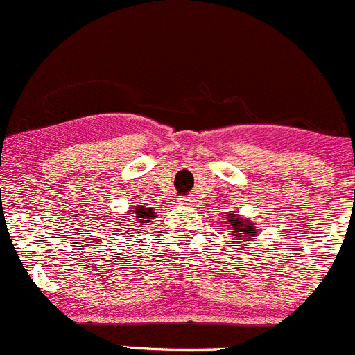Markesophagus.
Instances as JSON below:
<instances>
[{
  "label": "esophagus",
  "mask_w": 355,
  "mask_h": 355,
  "mask_svg": "<svg viewBox=\"0 0 355 355\" xmlns=\"http://www.w3.org/2000/svg\"><path fill=\"white\" fill-rule=\"evenodd\" d=\"M181 203L182 205H193V203H195V198H193V196H182Z\"/></svg>",
  "instance_id": "1"
}]
</instances>
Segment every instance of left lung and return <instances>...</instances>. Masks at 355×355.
I'll return each mask as SVG.
<instances>
[{"instance_id": "left-lung-1", "label": "left lung", "mask_w": 355, "mask_h": 355, "mask_svg": "<svg viewBox=\"0 0 355 355\" xmlns=\"http://www.w3.org/2000/svg\"><path fill=\"white\" fill-rule=\"evenodd\" d=\"M226 224L230 226V231H226V233H231L236 240H245V241L254 240L255 224L250 223V220L241 219L238 214H227ZM234 247H240V245H234Z\"/></svg>"}]
</instances>
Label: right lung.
Instances as JSON below:
<instances>
[{
  "instance_id": "1",
  "label": "right lung",
  "mask_w": 355,
  "mask_h": 355,
  "mask_svg": "<svg viewBox=\"0 0 355 355\" xmlns=\"http://www.w3.org/2000/svg\"><path fill=\"white\" fill-rule=\"evenodd\" d=\"M153 219H155V210L146 209V207H143V205H136V209L132 210V212L125 214L124 216V220H128V223H125L128 226H125V230H122L121 233H125L128 230L132 231L136 226L148 224V223H152Z\"/></svg>"
}]
</instances>
